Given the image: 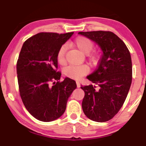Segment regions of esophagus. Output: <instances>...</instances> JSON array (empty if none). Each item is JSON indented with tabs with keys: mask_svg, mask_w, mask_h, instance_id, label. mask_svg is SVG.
<instances>
[{
	"mask_svg": "<svg viewBox=\"0 0 146 146\" xmlns=\"http://www.w3.org/2000/svg\"><path fill=\"white\" fill-rule=\"evenodd\" d=\"M76 84H77V86H78V88H80V87L81 86H80V83L78 81L76 82Z\"/></svg>",
	"mask_w": 146,
	"mask_h": 146,
	"instance_id": "34e87169",
	"label": "esophagus"
}]
</instances>
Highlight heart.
I'll use <instances>...</instances> for the list:
<instances>
[{
    "mask_svg": "<svg viewBox=\"0 0 146 146\" xmlns=\"http://www.w3.org/2000/svg\"><path fill=\"white\" fill-rule=\"evenodd\" d=\"M71 45L78 48L80 51L84 54H88L93 50L94 47V43L91 40L85 36H79L73 42L71 43ZM67 51V46L64 44L60 46L57 53V60L60 65H64L66 63V53ZM88 60L93 66H97L100 62L102 58V53L100 51H95L88 54ZM89 72V67L87 65H78L74 66L71 65L68 66L64 69V73L68 78L79 80L86 75Z\"/></svg>",
    "mask_w": 146,
    "mask_h": 146,
    "instance_id": "1",
    "label": "heart"
}]
</instances>
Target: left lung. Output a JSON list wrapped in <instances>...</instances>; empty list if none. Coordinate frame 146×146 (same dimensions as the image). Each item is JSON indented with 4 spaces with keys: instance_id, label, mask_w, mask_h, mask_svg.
I'll return each instance as SVG.
<instances>
[{
    "instance_id": "left-lung-1",
    "label": "left lung",
    "mask_w": 146,
    "mask_h": 146,
    "mask_svg": "<svg viewBox=\"0 0 146 146\" xmlns=\"http://www.w3.org/2000/svg\"><path fill=\"white\" fill-rule=\"evenodd\" d=\"M98 43L103 51L98 67L87 78L99 86H82L84 91L82 110L93 121L105 122L113 118L124 103L132 82L130 51L123 40L108 31L79 32Z\"/></svg>"
}]
</instances>
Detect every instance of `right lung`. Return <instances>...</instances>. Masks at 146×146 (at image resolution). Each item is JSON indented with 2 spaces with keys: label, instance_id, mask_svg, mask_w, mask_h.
<instances>
[{
  "label": "right lung",
  "instance_id": "add662e5",
  "mask_svg": "<svg viewBox=\"0 0 146 146\" xmlns=\"http://www.w3.org/2000/svg\"><path fill=\"white\" fill-rule=\"evenodd\" d=\"M73 33H38L22 46L16 64L20 95L26 109L40 121H51L61 117L77 87L68 78L58 81L61 72L57 71V53Z\"/></svg>",
  "mask_w": 146,
  "mask_h": 146
}]
</instances>
